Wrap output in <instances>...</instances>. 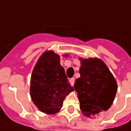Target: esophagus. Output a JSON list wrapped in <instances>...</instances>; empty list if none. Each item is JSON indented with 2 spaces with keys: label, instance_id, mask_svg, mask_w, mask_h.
Returning <instances> with one entry per match:
<instances>
[{
  "label": "esophagus",
  "instance_id": "1",
  "mask_svg": "<svg viewBox=\"0 0 131 131\" xmlns=\"http://www.w3.org/2000/svg\"><path fill=\"white\" fill-rule=\"evenodd\" d=\"M69 82H70L72 86H73V84H74V82H75V79L74 78L70 79H69Z\"/></svg>",
  "mask_w": 131,
  "mask_h": 131
}]
</instances>
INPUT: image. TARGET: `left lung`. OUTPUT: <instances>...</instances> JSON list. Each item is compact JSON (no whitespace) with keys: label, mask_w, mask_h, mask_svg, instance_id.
<instances>
[{"label":"left lung","mask_w":131,"mask_h":131,"mask_svg":"<svg viewBox=\"0 0 131 131\" xmlns=\"http://www.w3.org/2000/svg\"><path fill=\"white\" fill-rule=\"evenodd\" d=\"M79 60L80 77L76 79L73 88L77 93L82 112L91 118L110 108L117 93V84L101 60Z\"/></svg>","instance_id":"obj_1"}]
</instances>
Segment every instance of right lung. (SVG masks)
<instances>
[{"label":"right lung","mask_w":131,"mask_h":131,"mask_svg":"<svg viewBox=\"0 0 131 131\" xmlns=\"http://www.w3.org/2000/svg\"><path fill=\"white\" fill-rule=\"evenodd\" d=\"M67 58V54L63 55ZM60 55L47 51L39 58L33 68L30 93L32 101L42 112L54 114L63 106L66 95L74 90L68 82Z\"/></svg>","instance_id":"obj_1"}]
</instances>
